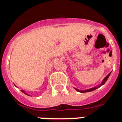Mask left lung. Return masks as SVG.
I'll use <instances>...</instances> for the list:
<instances>
[{
  "mask_svg": "<svg viewBox=\"0 0 122 122\" xmlns=\"http://www.w3.org/2000/svg\"><path fill=\"white\" fill-rule=\"evenodd\" d=\"M110 74H111V72L109 73V74H108L107 75V76H106L105 78L104 79L103 81H102V83L101 85H100L99 86H95V87H93V88H90V89H88V90H79L78 89H77V88H75V90H77V91L78 92H81V93H85V92H91V91H93V90H96L97 88H98L99 87H100L102 85H103L105 83L106 81H107V80L108 79V78H109V75H110Z\"/></svg>",
  "mask_w": 122,
  "mask_h": 122,
  "instance_id": "1",
  "label": "left lung"
}]
</instances>
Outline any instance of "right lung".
I'll use <instances>...</instances> for the list:
<instances>
[{"label":"right lung","mask_w":122,"mask_h":122,"mask_svg":"<svg viewBox=\"0 0 122 122\" xmlns=\"http://www.w3.org/2000/svg\"><path fill=\"white\" fill-rule=\"evenodd\" d=\"M21 92H23V93H25V94H26V95H28V94H27V93H25V92H24V91H23V90H21Z\"/></svg>","instance_id":"add662e5"}]
</instances>
